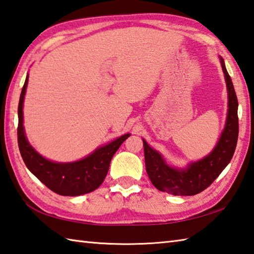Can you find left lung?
I'll return each mask as SVG.
<instances>
[{
    "label": "left lung",
    "instance_id": "left-lung-1",
    "mask_svg": "<svg viewBox=\"0 0 254 254\" xmlns=\"http://www.w3.org/2000/svg\"><path fill=\"white\" fill-rule=\"evenodd\" d=\"M220 63L227 84L228 114L221 136L208 156L190 162L185 168H178L167 164L164 157L142 139L147 175L158 190L174 195L200 193L218 178L232 159L239 135L238 98L222 57H220Z\"/></svg>",
    "mask_w": 254,
    "mask_h": 254
}]
</instances>
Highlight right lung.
Instances as JSON below:
<instances>
[{
	"instance_id": "1",
	"label": "right lung",
	"mask_w": 254,
	"mask_h": 254,
	"mask_svg": "<svg viewBox=\"0 0 254 254\" xmlns=\"http://www.w3.org/2000/svg\"><path fill=\"white\" fill-rule=\"evenodd\" d=\"M28 75L22 88L18 103L17 141L24 162L36 178L47 188L61 195H80L96 190L106 177L115 152L130 136L125 133L107 145L98 147L83 159L73 162H56L46 159L33 148L25 136L23 126V103Z\"/></svg>"
}]
</instances>
